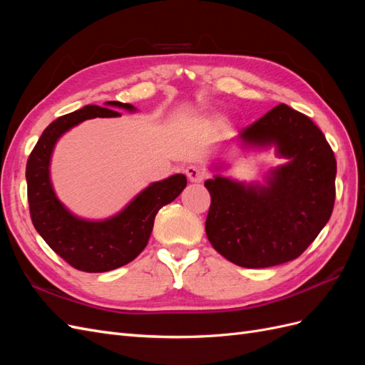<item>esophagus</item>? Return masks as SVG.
Returning <instances> with one entry per match:
<instances>
[{"instance_id": "34e87169", "label": "esophagus", "mask_w": 365, "mask_h": 365, "mask_svg": "<svg viewBox=\"0 0 365 365\" xmlns=\"http://www.w3.org/2000/svg\"><path fill=\"white\" fill-rule=\"evenodd\" d=\"M185 175L192 182H201L205 178V172L197 164H190L185 168Z\"/></svg>"}]
</instances>
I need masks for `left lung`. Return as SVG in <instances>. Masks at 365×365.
Listing matches in <instances>:
<instances>
[{"mask_svg": "<svg viewBox=\"0 0 365 365\" xmlns=\"http://www.w3.org/2000/svg\"><path fill=\"white\" fill-rule=\"evenodd\" d=\"M239 137L250 145L274 143L289 163L274 170L268 187H245L222 176L205 181L212 196L205 220L210 244L244 268L294 260L334 212V150L311 118L283 103L242 129Z\"/></svg>", "mask_w": 365, "mask_h": 365, "instance_id": "8db88e82", "label": "left lung"}]
</instances>
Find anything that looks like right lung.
<instances>
[{
  "label": "right lung",
  "mask_w": 365,
  "mask_h": 365,
  "mask_svg": "<svg viewBox=\"0 0 365 365\" xmlns=\"http://www.w3.org/2000/svg\"><path fill=\"white\" fill-rule=\"evenodd\" d=\"M108 106L134 109L129 103L106 102ZM114 109L86 105L65 114L46 128L27 160V200L31 222L47 245L73 268L106 272L134 260L145 250L158 210L172 202L187 185L178 173L150 184L117 216L91 222L73 216L54 195L48 164L51 150L65 130L94 117H118Z\"/></svg>",
  "instance_id": "obj_1"
}]
</instances>
